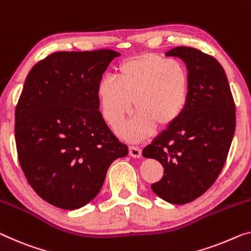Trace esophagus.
Masks as SVG:
<instances>
[{
  "label": "esophagus",
  "instance_id": "obj_1",
  "mask_svg": "<svg viewBox=\"0 0 251 251\" xmlns=\"http://www.w3.org/2000/svg\"><path fill=\"white\" fill-rule=\"evenodd\" d=\"M129 155L133 158H140L141 157V149L139 147H134V146H130Z\"/></svg>",
  "mask_w": 251,
  "mask_h": 251
}]
</instances>
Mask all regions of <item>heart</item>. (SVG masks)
<instances>
[{"label":"heart","mask_w":251,"mask_h":251,"mask_svg":"<svg viewBox=\"0 0 251 251\" xmlns=\"http://www.w3.org/2000/svg\"><path fill=\"white\" fill-rule=\"evenodd\" d=\"M113 78L96 86V99L104 120L113 130L133 109L132 120L120 130L131 141L141 140L158 130L167 129L183 114L190 96V74L178 60L157 53H142L123 60Z\"/></svg>","instance_id":"heart-1"}]
</instances>
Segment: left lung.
<instances>
[{
    "label": "left lung",
    "mask_w": 251,
    "mask_h": 251,
    "mask_svg": "<svg viewBox=\"0 0 251 251\" xmlns=\"http://www.w3.org/2000/svg\"><path fill=\"white\" fill-rule=\"evenodd\" d=\"M190 74V96L183 114L148 145L142 155L163 165L152 191L172 204L194 201L214 184L228 157L236 130V105L226 72L201 50L176 47Z\"/></svg>",
    "instance_id": "1"
}]
</instances>
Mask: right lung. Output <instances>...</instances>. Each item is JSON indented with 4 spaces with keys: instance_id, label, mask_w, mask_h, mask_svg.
Here are the masks:
<instances>
[{
    "instance_id": "right-lung-1",
    "label": "right lung",
    "mask_w": 251,
    "mask_h": 251,
    "mask_svg": "<svg viewBox=\"0 0 251 251\" xmlns=\"http://www.w3.org/2000/svg\"><path fill=\"white\" fill-rule=\"evenodd\" d=\"M120 53L57 51L26 76L15 107L19 163L33 191L64 210L91 202L115 159L128 155L100 112L96 86Z\"/></svg>"
}]
</instances>
